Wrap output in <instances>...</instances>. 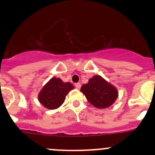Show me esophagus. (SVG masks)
I'll return each instance as SVG.
<instances>
[{"label":"esophagus","instance_id":"esophagus-1","mask_svg":"<svg viewBox=\"0 0 155 155\" xmlns=\"http://www.w3.org/2000/svg\"><path fill=\"white\" fill-rule=\"evenodd\" d=\"M74 85H75V87H76V88H78V89H80L81 84V83H76Z\"/></svg>","mask_w":155,"mask_h":155}]
</instances>
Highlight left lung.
Returning a JSON list of instances; mask_svg holds the SVG:
<instances>
[{
	"label": "left lung",
	"mask_w": 155,
	"mask_h": 155,
	"mask_svg": "<svg viewBox=\"0 0 155 155\" xmlns=\"http://www.w3.org/2000/svg\"><path fill=\"white\" fill-rule=\"evenodd\" d=\"M81 91L87 101L98 109H105L113 105L118 98V90L100 75H94L83 84Z\"/></svg>",
	"instance_id": "left-lung-1"
}]
</instances>
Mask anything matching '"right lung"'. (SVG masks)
Instances as JSON below:
<instances>
[{
	"label": "right lung",
	"instance_id": "right-lung-1",
	"mask_svg": "<svg viewBox=\"0 0 155 155\" xmlns=\"http://www.w3.org/2000/svg\"><path fill=\"white\" fill-rule=\"evenodd\" d=\"M74 88L70 82H64L59 78H52L39 91L38 99L46 109H56L64 103L66 95Z\"/></svg>",
	"mask_w": 155,
	"mask_h": 155
}]
</instances>
